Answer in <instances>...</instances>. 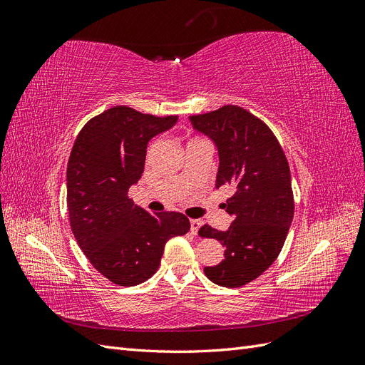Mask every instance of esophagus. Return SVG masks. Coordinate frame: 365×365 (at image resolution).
I'll list each match as a JSON object with an SVG mask.
<instances>
[{
  "instance_id": "1",
  "label": "esophagus",
  "mask_w": 365,
  "mask_h": 365,
  "mask_svg": "<svg viewBox=\"0 0 365 365\" xmlns=\"http://www.w3.org/2000/svg\"><path fill=\"white\" fill-rule=\"evenodd\" d=\"M202 227V220L200 219H190V231L193 235H196L197 231H200V228Z\"/></svg>"
}]
</instances>
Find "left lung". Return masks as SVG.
Masks as SVG:
<instances>
[{"label": "left lung", "instance_id": "left-lung-1", "mask_svg": "<svg viewBox=\"0 0 365 365\" xmlns=\"http://www.w3.org/2000/svg\"><path fill=\"white\" fill-rule=\"evenodd\" d=\"M189 120L217 150L216 189L235 192L222 205L233 216L228 230H200L225 248L222 262L204 272L219 286L237 288L267 271L283 248L294 217L289 165L271 129L244 108L227 105Z\"/></svg>", "mask_w": 365, "mask_h": 365}]
</instances>
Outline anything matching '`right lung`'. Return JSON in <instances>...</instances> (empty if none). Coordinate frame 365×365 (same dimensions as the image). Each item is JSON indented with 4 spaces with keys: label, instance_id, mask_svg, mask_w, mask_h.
<instances>
[{
    "label": "right lung",
    "instance_id": "right-lung-1",
    "mask_svg": "<svg viewBox=\"0 0 365 365\" xmlns=\"http://www.w3.org/2000/svg\"><path fill=\"white\" fill-rule=\"evenodd\" d=\"M176 121L115 106L88 121L74 141L67 168L71 231L93 267L115 284L150 279L165 242L190 230L184 215L153 216L128 196L145 170L148 143Z\"/></svg>",
    "mask_w": 365,
    "mask_h": 365
}]
</instances>
